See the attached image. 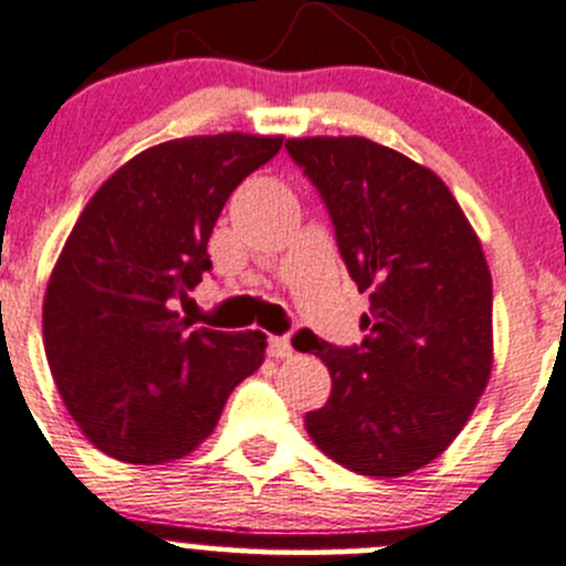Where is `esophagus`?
Segmentation results:
<instances>
[{"label":"esophagus","mask_w":566,"mask_h":566,"mask_svg":"<svg viewBox=\"0 0 566 566\" xmlns=\"http://www.w3.org/2000/svg\"><path fill=\"white\" fill-rule=\"evenodd\" d=\"M266 355L277 357V360H285V357L294 355V349H291L289 338H283V335H270V344H266Z\"/></svg>","instance_id":"esophagus-1"}]
</instances>
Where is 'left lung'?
Returning <instances> with one entry per match:
<instances>
[{
  "instance_id": "obj_1",
  "label": "left lung",
  "mask_w": 566,
  "mask_h": 566,
  "mask_svg": "<svg viewBox=\"0 0 566 566\" xmlns=\"http://www.w3.org/2000/svg\"><path fill=\"white\" fill-rule=\"evenodd\" d=\"M285 148L327 203L352 281L371 291L360 346L296 340L333 377L307 434L360 475L421 471L490 382L492 277L479 237L443 178L388 145L296 137Z\"/></svg>"
}]
</instances>
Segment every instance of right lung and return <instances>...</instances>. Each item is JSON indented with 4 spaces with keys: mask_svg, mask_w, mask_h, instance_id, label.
Wrapping results in <instances>:
<instances>
[{
    "mask_svg": "<svg viewBox=\"0 0 566 566\" xmlns=\"http://www.w3.org/2000/svg\"><path fill=\"white\" fill-rule=\"evenodd\" d=\"M281 145L242 132L170 139L87 200L49 277L43 346L63 405L104 454L184 460L264 363L261 329H192L172 300L203 281L222 206Z\"/></svg>",
    "mask_w": 566,
    "mask_h": 566,
    "instance_id": "obj_1",
    "label": "right lung"
}]
</instances>
